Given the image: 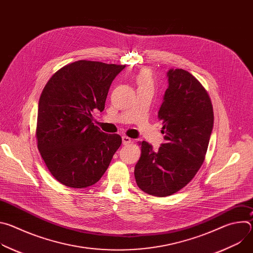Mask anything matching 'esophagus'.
I'll list each match as a JSON object with an SVG mask.
<instances>
[{"label": "esophagus", "mask_w": 253, "mask_h": 253, "mask_svg": "<svg viewBox=\"0 0 253 253\" xmlns=\"http://www.w3.org/2000/svg\"><path fill=\"white\" fill-rule=\"evenodd\" d=\"M122 143L123 145H129L131 143V138H129L128 136H122Z\"/></svg>", "instance_id": "obj_1"}]
</instances>
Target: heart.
I'll return each instance as SVG.
<instances>
[{
  "label": "heart",
  "instance_id": "obj_1",
  "mask_svg": "<svg viewBox=\"0 0 253 253\" xmlns=\"http://www.w3.org/2000/svg\"><path fill=\"white\" fill-rule=\"evenodd\" d=\"M137 83L139 86L152 85V77L150 72L148 70L141 71L137 77Z\"/></svg>",
  "mask_w": 253,
  "mask_h": 253
}]
</instances>
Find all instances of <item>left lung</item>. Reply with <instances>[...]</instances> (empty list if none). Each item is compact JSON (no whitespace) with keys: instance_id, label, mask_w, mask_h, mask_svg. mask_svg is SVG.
Listing matches in <instances>:
<instances>
[{"instance_id":"left-lung-1","label":"left lung","mask_w":253,"mask_h":253,"mask_svg":"<svg viewBox=\"0 0 253 253\" xmlns=\"http://www.w3.org/2000/svg\"><path fill=\"white\" fill-rule=\"evenodd\" d=\"M158 112L165 143L157 151L142 141L134 175L138 187L159 197L185 187L200 169L213 128V108L205 88L189 72L170 69Z\"/></svg>"}]
</instances>
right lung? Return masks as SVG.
Listing matches in <instances>:
<instances>
[{"label":"right lung","mask_w":253,"mask_h":253,"mask_svg":"<svg viewBox=\"0 0 253 253\" xmlns=\"http://www.w3.org/2000/svg\"><path fill=\"white\" fill-rule=\"evenodd\" d=\"M124 65L80 60L64 66L44 87L38 107V149L54 178L71 188L98 182L122 143L94 125Z\"/></svg>","instance_id":"1"}]
</instances>
